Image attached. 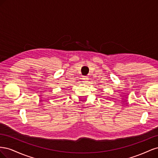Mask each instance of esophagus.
<instances>
[{
	"instance_id": "esophagus-1",
	"label": "esophagus",
	"mask_w": 158,
	"mask_h": 158,
	"mask_svg": "<svg viewBox=\"0 0 158 158\" xmlns=\"http://www.w3.org/2000/svg\"><path fill=\"white\" fill-rule=\"evenodd\" d=\"M88 76H84V77L82 78V80H83V82L84 83H87L88 82Z\"/></svg>"
}]
</instances>
